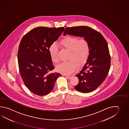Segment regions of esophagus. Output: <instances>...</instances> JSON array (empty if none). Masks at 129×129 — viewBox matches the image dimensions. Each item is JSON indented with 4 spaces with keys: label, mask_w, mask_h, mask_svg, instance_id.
<instances>
[{
    "label": "esophagus",
    "mask_w": 129,
    "mask_h": 129,
    "mask_svg": "<svg viewBox=\"0 0 129 129\" xmlns=\"http://www.w3.org/2000/svg\"><path fill=\"white\" fill-rule=\"evenodd\" d=\"M66 77H67V78H68L69 79H70L71 77V76H70V75H66Z\"/></svg>",
    "instance_id": "obj_1"
}]
</instances>
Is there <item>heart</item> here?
Wrapping results in <instances>:
<instances>
[{
  "instance_id": "b5f03b06",
  "label": "heart",
  "mask_w": 129,
  "mask_h": 129,
  "mask_svg": "<svg viewBox=\"0 0 129 129\" xmlns=\"http://www.w3.org/2000/svg\"><path fill=\"white\" fill-rule=\"evenodd\" d=\"M59 47L68 51V61L57 66V70L62 73L71 74L74 72L77 66L80 67L86 62L89 57L90 47L87 39H79L76 36H67L58 42ZM50 56L55 63L59 61L58 49L55 43L51 44L49 48Z\"/></svg>"
}]
</instances>
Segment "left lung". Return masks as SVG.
<instances>
[{"label": "left lung", "instance_id": "left-lung-1", "mask_svg": "<svg viewBox=\"0 0 129 129\" xmlns=\"http://www.w3.org/2000/svg\"><path fill=\"white\" fill-rule=\"evenodd\" d=\"M83 37L89 42V57L82 70L76 75L79 79L75 89L82 93L92 92L102 84L107 77L111 66V57L107 42L101 33L85 26L67 27L63 36Z\"/></svg>", "mask_w": 129, "mask_h": 129}]
</instances>
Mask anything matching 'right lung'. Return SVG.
<instances>
[{
    "label": "right lung",
    "instance_id": "add662e5",
    "mask_svg": "<svg viewBox=\"0 0 129 129\" xmlns=\"http://www.w3.org/2000/svg\"><path fill=\"white\" fill-rule=\"evenodd\" d=\"M64 29L63 27H36L25 35L20 43L17 58L20 76L26 87L36 95L49 93L61 76L50 73L54 66L49 48Z\"/></svg>",
    "mask_w": 129,
    "mask_h": 129
}]
</instances>
